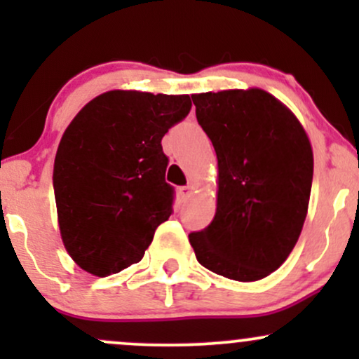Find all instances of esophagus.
Masks as SVG:
<instances>
[{
	"mask_svg": "<svg viewBox=\"0 0 359 359\" xmlns=\"http://www.w3.org/2000/svg\"><path fill=\"white\" fill-rule=\"evenodd\" d=\"M191 192H192V185H182V187H179V194L182 199L191 196Z\"/></svg>",
	"mask_w": 359,
	"mask_h": 359,
	"instance_id": "1",
	"label": "esophagus"
}]
</instances>
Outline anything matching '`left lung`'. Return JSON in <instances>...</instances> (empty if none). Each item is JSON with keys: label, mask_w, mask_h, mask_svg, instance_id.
I'll list each match as a JSON object with an SVG mask.
<instances>
[{"label": "left lung", "mask_w": 359, "mask_h": 359, "mask_svg": "<svg viewBox=\"0 0 359 359\" xmlns=\"http://www.w3.org/2000/svg\"><path fill=\"white\" fill-rule=\"evenodd\" d=\"M217 155L219 191L208 228L189 234L197 262L238 282L285 262L307 216L314 156L297 118L262 89L194 94Z\"/></svg>", "instance_id": "left-lung-1"}]
</instances>
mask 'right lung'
<instances>
[{
  "mask_svg": "<svg viewBox=\"0 0 359 359\" xmlns=\"http://www.w3.org/2000/svg\"><path fill=\"white\" fill-rule=\"evenodd\" d=\"M191 108L189 96L109 90L67 126L53 192L62 241L82 270L108 277L138 263L174 212L162 138Z\"/></svg>",
  "mask_w": 359,
  "mask_h": 359,
  "instance_id": "right-lung-1",
  "label": "right lung"
}]
</instances>
